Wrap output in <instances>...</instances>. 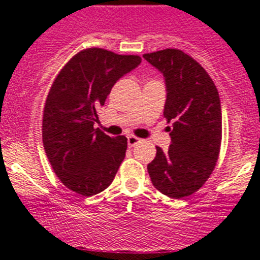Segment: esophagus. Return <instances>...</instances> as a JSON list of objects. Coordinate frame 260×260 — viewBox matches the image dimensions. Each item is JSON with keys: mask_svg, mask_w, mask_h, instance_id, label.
<instances>
[{"mask_svg": "<svg viewBox=\"0 0 260 260\" xmlns=\"http://www.w3.org/2000/svg\"><path fill=\"white\" fill-rule=\"evenodd\" d=\"M139 142H141V139H139L138 137H135V135H128V137H127V146L128 147L137 146Z\"/></svg>", "mask_w": 260, "mask_h": 260, "instance_id": "34e87169", "label": "esophagus"}]
</instances>
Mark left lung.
<instances>
[{
	"label": "left lung",
	"instance_id": "8db88e82",
	"mask_svg": "<svg viewBox=\"0 0 260 260\" xmlns=\"http://www.w3.org/2000/svg\"><path fill=\"white\" fill-rule=\"evenodd\" d=\"M144 59L165 79L164 117L172 122L168 151L156 147L147 165L152 185L169 198L198 191L210 178L221 144V104L207 71L178 49L146 53Z\"/></svg>",
	"mask_w": 260,
	"mask_h": 260
}]
</instances>
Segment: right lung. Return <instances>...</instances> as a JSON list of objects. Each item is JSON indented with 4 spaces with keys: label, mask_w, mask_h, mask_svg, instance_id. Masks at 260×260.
Segmentation results:
<instances>
[{
    "label": "right lung",
    "mask_w": 260,
    "mask_h": 260,
    "mask_svg": "<svg viewBox=\"0 0 260 260\" xmlns=\"http://www.w3.org/2000/svg\"><path fill=\"white\" fill-rule=\"evenodd\" d=\"M141 62L139 56L88 48L53 82L43 116V144L59 181L82 197L107 189L125 158L127 139L109 137L93 125L114 83Z\"/></svg>",
    "instance_id": "1"
}]
</instances>
